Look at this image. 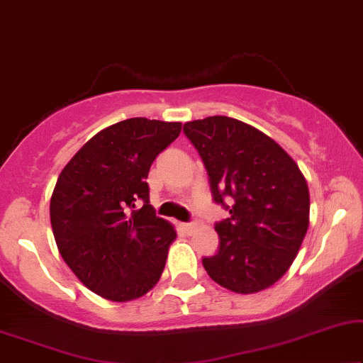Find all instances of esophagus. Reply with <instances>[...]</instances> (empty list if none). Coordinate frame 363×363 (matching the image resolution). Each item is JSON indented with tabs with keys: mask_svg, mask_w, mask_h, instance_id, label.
Listing matches in <instances>:
<instances>
[{
	"mask_svg": "<svg viewBox=\"0 0 363 363\" xmlns=\"http://www.w3.org/2000/svg\"><path fill=\"white\" fill-rule=\"evenodd\" d=\"M181 229L184 230L186 234H191V232L196 229V222H184V224H181Z\"/></svg>",
	"mask_w": 363,
	"mask_h": 363,
	"instance_id": "1",
	"label": "esophagus"
}]
</instances>
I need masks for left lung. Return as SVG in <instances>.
Masks as SVG:
<instances>
[{"instance_id":"left-lung-1","label":"left lung","mask_w":363,"mask_h":363,"mask_svg":"<svg viewBox=\"0 0 363 363\" xmlns=\"http://www.w3.org/2000/svg\"><path fill=\"white\" fill-rule=\"evenodd\" d=\"M209 176L212 201L229 211L216 222L219 250L202 259L219 286L264 291L291 267L307 234L311 197L296 161L259 129L209 116L184 124Z\"/></svg>"}]
</instances>
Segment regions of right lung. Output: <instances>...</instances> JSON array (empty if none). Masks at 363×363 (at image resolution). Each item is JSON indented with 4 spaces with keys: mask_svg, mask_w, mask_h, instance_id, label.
<instances>
[{
    "mask_svg": "<svg viewBox=\"0 0 363 363\" xmlns=\"http://www.w3.org/2000/svg\"><path fill=\"white\" fill-rule=\"evenodd\" d=\"M181 123L131 118L91 138L52 191L51 227L61 257L89 291L128 302L151 291L176 230L149 204V169Z\"/></svg>",
    "mask_w": 363,
    "mask_h": 363,
    "instance_id": "add662e5",
    "label": "right lung"
}]
</instances>
